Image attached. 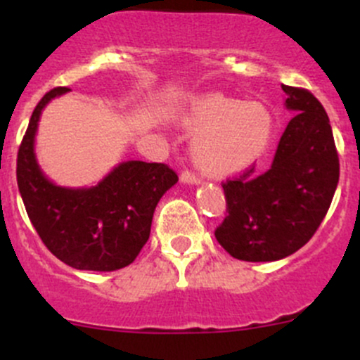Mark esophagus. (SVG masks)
Masks as SVG:
<instances>
[{"mask_svg": "<svg viewBox=\"0 0 360 360\" xmlns=\"http://www.w3.org/2000/svg\"><path fill=\"white\" fill-rule=\"evenodd\" d=\"M181 183H184V184H200V177L198 176H195L193 172H183L181 174Z\"/></svg>", "mask_w": 360, "mask_h": 360, "instance_id": "1", "label": "esophagus"}]
</instances>
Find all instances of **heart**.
<instances>
[{"label":"heart","instance_id":"obj_1","mask_svg":"<svg viewBox=\"0 0 360 360\" xmlns=\"http://www.w3.org/2000/svg\"><path fill=\"white\" fill-rule=\"evenodd\" d=\"M197 134L190 155L204 174L239 172L265 155L274 135V116L265 103L209 93L191 98L177 116Z\"/></svg>","mask_w":360,"mask_h":360}]
</instances>
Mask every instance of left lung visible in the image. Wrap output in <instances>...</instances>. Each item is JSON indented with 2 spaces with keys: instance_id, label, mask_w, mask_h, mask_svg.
Instances as JSON below:
<instances>
[{
  "instance_id": "obj_1",
  "label": "left lung",
  "mask_w": 360,
  "mask_h": 360,
  "mask_svg": "<svg viewBox=\"0 0 360 360\" xmlns=\"http://www.w3.org/2000/svg\"><path fill=\"white\" fill-rule=\"evenodd\" d=\"M295 112L271 169L223 183L226 216L218 243L237 260L274 262L304 246L326 218L340 181L333 128L322 103L306 89L285 86Z\"/></svg>"
}]
</instances>
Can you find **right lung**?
Returning a JSON list of instances; mask_svg holds the SVG:
<instances>
[{
	"label": "right lung",
	"instance_id": "right-lung-1",
	"mask_svg": "<svg viewBox=\"0 0 360 360\" xmlns=\"http://www.w3.org/2000/svg\"><path fill=\"white\" fill-rule=\"evenodd\" d=\"M68 91L51 89L34 107L17 155V184L34 230L54 257L80 271L110 273L141 253L156 205L177 174L165 163L128 160L95 186L68 188L49 179L34 155L38 121L51 100Z\"/></svg>",
	"mask_w": 360,
	"mask_h": 360
}]
</instances>
